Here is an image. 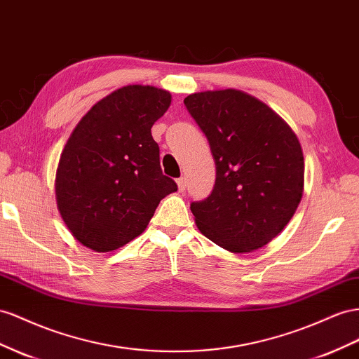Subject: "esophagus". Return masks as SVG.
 <instances>
[{
    "mask_svg": "<svg viewBox=\"0 0 359 359\" xmlns=\"http://www.w3.org/2000/svg\"><path fill=\"white\" fill-rule=\"evenodd\" d=\"M177 184H178V189H180V191H184V190H186V178H184V177L178 178V180H177Z\"/></svg>",
    "mask_w": 359,
    "mask_h": 359,
    "instance_id": "1",
    "label": "esophagus"
}]
</instances>
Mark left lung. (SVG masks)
I'll list each match as a JSON object with an SVG mask.
<instances>
[{"mask_svg":"<svg viewBox=\"0 0 359 359\" xmlns=\"http://www.w3.org/2000/svg\"><path fill=\"white\" fill-rule=\"evenodd\" d=\"M184 105L216 163L208 198L190 203L199 231L236 254L263 248L302 199L305 166L296 134L264 102L236 89L193 93Z\"/></svg>","mask_w":359,"mask_h":359,"instance_id":"1","label":"left lung"}]
</instances>
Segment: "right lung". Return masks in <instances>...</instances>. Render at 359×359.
Here are the masks:
<instances>
[{
    "label": "right lung",
    "mask_w": 359,
    "mask_h": 359,
    "mask_svg": "<svg viewBox=\"0 0 359 359\" xmlns=\"http://www.w3.org/2000/svg\"><path fill=\"white\" fill-rule=\"evenodd\" d=\"M170 93L125 86L76 125L62 152L55 198L72 236L96 252H110L148 226L160 201L177 191L163 175L151 128L166 113Z\"/></svg>",
    "instance_id": "add662e5"
}]
</instances>
